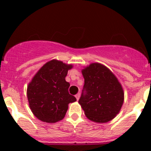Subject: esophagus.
I'll use <instances>...</instances> for the list:
<instances>
[{
    "label": "esophagus",
    "mask_w": 151,
    "mask_h": 151,
    "mask_svg": "<svg viewBox=\"0 0 151 151\" xmlns=\"http://www.w3.org/2000/svg\"><path fill=\"white\" fill-rule=\"evenodd\" d=\"M79 97H80V94L79 93H78V94L76 95V98L77 101H78V99H79Z\"/></svg>",
    "instance_id": "1"
}]
</instances>
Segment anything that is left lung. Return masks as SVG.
I'll return each instance as SVG.
<instances>
[{
	"mask_svg": "<svg viewBox=\"0 0 151 151\" xmlns=\"http://www.w3.org/2000/svg\"><path fill=\"white\" fill-rule=\"evenodd\" d=\"M85 85L78 104L88 119L97 123L112 120L124 102L122 85L103 64L92 63L82 69Z\"/></svg>",
	"mask_w": 151,
	"mask_h": 151,
	"instance_id": "1",
	"label": "left lung"
}]
</instances>
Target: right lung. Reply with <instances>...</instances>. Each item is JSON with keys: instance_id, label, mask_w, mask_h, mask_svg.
I'll use <instances>...</instances> for the list:
<instances>
[{"instance_id": "1", "label": "right lung", "mask_w": 151, "mask_h": 151, "mask_svg": "<svg viewBox=\"0 0 151 151\" xmlns=\"http://www.w3.org/2000/svg\"><path fill=\"white\" fill-rule=\"evenodd\" d=\"M72 64L52 60L35 75L27 86V98L35 117L47 123H55L65 117L69 103L76 101L69 94V83L66 81Z\"/></svg>"}]
</instances>
